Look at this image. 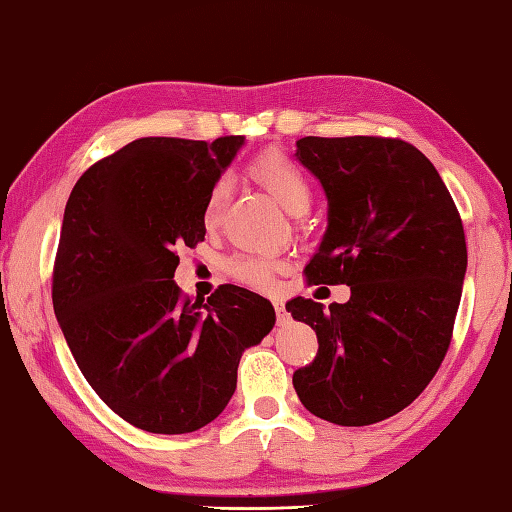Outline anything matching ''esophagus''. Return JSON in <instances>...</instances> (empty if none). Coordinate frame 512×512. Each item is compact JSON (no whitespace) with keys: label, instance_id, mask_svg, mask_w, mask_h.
<instances>
[{"label":"esophagus","instance_id":"1","mask_svg":"<svg viewBox=\"0 0 512 512\" xmlns=\"http://www.w3.org/2000/svg\"><path fill=\"white\" fill-rule=\"evenodd\" d=\"M273 306H275V313H277V324H286L288 313H286V306H284L282 299H273Z\"/></svg>","mask_w":512,"mask_h":512}]
</instances>
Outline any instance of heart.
I'll list each match as a JSON object with an SVG mask.
<instances>
[{"instance_id": "heart-1", "label": "heart", "mask_w": 512, "mask_h": 512, "mask_svg": "<svg viewBox=\"0 0 512 512\" xmlns=\"http://www.w3.org/2000/svg\"><path fill=\"white\" fill-rule=\"evenodd\" d=\"M250 175L255 182L266 188L270 197L282 206L290 215H304L310 208V184L304 175V170L288 157L279 153H270L259 157L257 162L250 166ZM228 202V182L222 179L217 182L206 197L204 204V219L206 224H215L219 215L224 213V206ZM279 262L270 257H257V255H239L228 262V273L250 288L266 290L273 286V277L277 273Z\"/></svg>"}]
</instances>
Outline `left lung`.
<instances>
[{
	"label": "left lung",
	"mask_w": 512,
	"mask_h": 512,
	"mask_svg": "<svg viewBox=\"0 0 512 512\" xmlns=\"http://www.w3.org/2000/svg\"><path fill=\"white\" fill-rule=\"evenodd\" d=\"M295 157L328 199L306 277L346 284L350 299L286 304L319 342L293 386L330 424H377L413 404L444 362L468 264L462 219L437 168L402 139L302 137Z\"/></svg>",
	"instance_id": "obj_1"
}]
</instances>
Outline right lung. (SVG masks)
<instances>
[{
    "label": "right lung",
    "instance_id": "1",
    "mask_svg": "<svg viewBox=\"0 0 512 512\" xmlns=\"http://www.w3.org/2000/svg\"><path fill=\"white\" fill-rule=\"evenodd\" d=\"M246 144L142 137L90 166L64 210L53 308L102 402L135 428L184 435L237 388L242 353L275 326L266 297L219 286L208 302L175 284L177 248L204 242V204Z\"/></svg>",
    "mask_w": 512,
    "mask_h": 512
}]
</instances>
